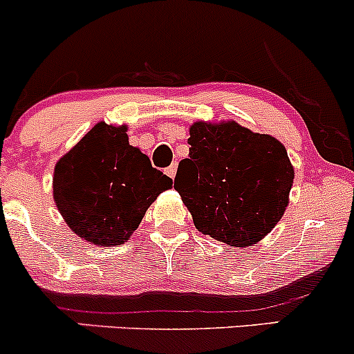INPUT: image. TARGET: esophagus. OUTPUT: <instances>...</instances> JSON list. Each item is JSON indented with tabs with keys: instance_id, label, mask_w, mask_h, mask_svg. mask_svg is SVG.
<instances>
[{
	"instance_id": "34e87169",
	"label": "esophagus",
	"mask_w": 354,
	"mask_h": 354,
	"mask_svg": "<svg viewBox=\"0 0 354 354\" xmlns=\"http://www.w3.org/2000/svg\"><path fill=\"white\" fill-rule=\"evenodd\" d=\"M176 172H177V163H172V165L169 167V169H165V174L169 176L170 178L176 177Z\"/></svg>"
}]
</instances>
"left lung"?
<instances>
[{"label":"left lung","mask_w":354,"mask_h":354,"mask_svg":"<svg viewBox=\"0 0 354 354\" xmlns=\"http://www.w3.org/2000/svg\"><path fill=\"white\" fill-rule=\"evenodd\" d=\"M189 134V158L178 163L174 187L196 228L232 247L264 239L281 220L293 185L286 148L235 121L194 122Z\"/></svg>","instance_id":"obj_1"}]
</instances>
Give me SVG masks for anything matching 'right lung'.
<instances>
[{"mask_svg": "<svg viewBox=\"0 0 354 354\" xmlns=\"http://www.w3.org/2000/svg\"><path fill=\"white\" fill-rule=\"evenodd\" d=\"M172 184L131 147L126 126L98 122L56 163L53 194L76 235L114 247L129 240L150 204Z\"/></svg>", "mask_w": 354, "mask_h": 354, "instance_id": "add662e5", "label": "right lung"}]
</instances>
